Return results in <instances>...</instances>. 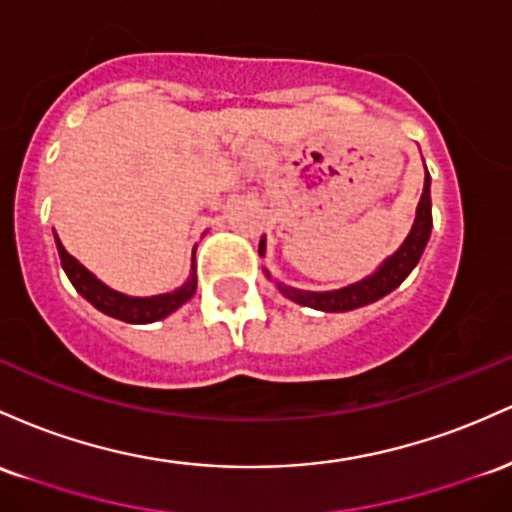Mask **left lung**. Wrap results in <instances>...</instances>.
<instances>
[{"instance_id":"obj_1","label":"left lung","mask_w":512,"mask_h":512,"mask_svg":"<svg viewBox=\"0 0 512 512\" xmlns=\"http://www.w3.org/2000/svg\"><path fill=\"white\" fill-rule=\"evenodd\" d=\"M430 229H433V203H430V174L426 169V181H423V193L421 200H418L416 220H413L411 232L406 234L404 244L392 256L384 258L375 273H370L367 278L358 280L353 285L326 292L300 290V287L278 283V280H273L268 268H263V273H266L268 280H273L275 287L283 292L287 300L302 304V307L319 309V312H350V309H358L365 307V304L382 300L384 295H389V292L396 290V287L409 278V273L418 266L423 251H426ZM258 256L266 258V237H261V244H258Z\"/></svg>"}]
</instances>
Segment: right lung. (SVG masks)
Returning a JSON list of instances; mask_svg holds the SVG:
<instances>
[{
	"label": "right lung",
	"mask_w": 512,
	"mask_h": 512,
	"mask_svg": "<svg viewBox=\"0 0 512 512\" xmlns=\"http://www.w3.org/2000/svg\"><path fill=\"white\" fill-rule=\"evenodd\" d=\"M57 254H60L62 268H65L67 278L74 285V290L84 297L86 302L94 304L96 309L108 317L125 321V324H152L169 314H174L176 309L183 307L191 297L195 295V287H198V278H195V249H193V263H191V275L181 287L176 290L164 292V295H152V297H132L125 292L113 290L103 280L96 278L89 268H84L82 263L74 258L70 251L62 246L60 237L55 234Z\"/></svg>",
	"instance_id": "right-lung-1"
}]
</instances>
